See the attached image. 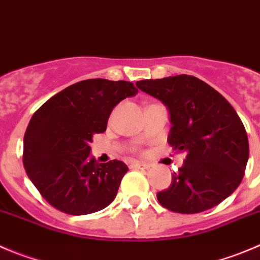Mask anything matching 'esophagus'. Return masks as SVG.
<instances>
[{
    "instance_id": "obj_1",
    "label": "esophagus",
    "mask_w": 260,
    "mask_h": 260,
    "mask_svg": "<svg viewBox=\"0 0 260 260\" xmlns=\"http://www.w3.org/2000/svg\"><path fill=\"white\" fill-rule=\"evenodd\" d=\"M132 167H134V169H144L145 170L149 167V165H147V163H140V162H133Z\"/></svg>"
}]
</instances>
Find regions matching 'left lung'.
<instances>
[{
	"label": "left lung",
	"mask_w": 260,
	"mask_h": 260,
	"mask_svg": "<svg viewBox=\"0 0 260 260\" xmlns=\"http://www.w3.org/2000/svg\"><path fill=\"white\" fill-rule=\"evenodd\" d=\"M137 86L169 107L172 127L167 142L186 153L169 189L157 194L160 206L184 214L218 206L240 185L249 158L248 135L236 111L191 75L142 80Z\"/></svg>",
	"instance_id": "1"
}]
</instances>
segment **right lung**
<instances>
[{
	"instance_id": "1",
	"label": "right lung",
	"mask_w": 260,
	"mask_h": 260,
	"mask_svg": "<svg viewBox=\"0 0 260 260\" xmlns=\"http://www.w3.org/2000/svg\"><path fill=\"white\" fill-rule=\"evenodd\" d=\"M138 89L130 81L88 79L49 98L34 112L24 135L29 179L53 208L71 216L110 206L127 172L117 159L89 157L95 134L106 132L113 107Z\"/></svg>"
}]
</instances>
